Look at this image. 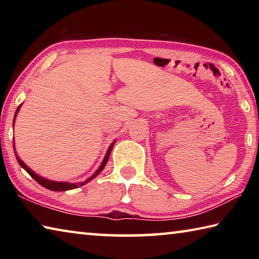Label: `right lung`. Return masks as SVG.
<instances>
[{
	"mask_svg": "<svg viewBox=\"0 0 259 259\" xmlns=\"http://www.w3.org/2000/svg\"><path fill=\"white\" fill-rule=\"evenodd\" d=\"M20 106H21V105H19L18 108H17L16 113H15V117H14V125H15L16 116H17V114H18V112H19ZM114 143H115V140H114V142L111 144V146L108 147L106 155H105L104 160H103V162H102V164H100V166L98 168L97 171H96V172H95V174L93 175V176H91L90 178H88L87 181L82 182V183L54 182V181H50V179H47V178H43V177H41V176H38V175H37V174H35V172L33 171V170L29 168V166L26 165V164L24 163V162H23V160L20 159V157L18 156V154H17V152H16V150H15V142H14V151H15V155H16V159H17V161H18V163L20 164L21 168H24V169L26 170V171H27V172L29 174V176H30V177H32L33 179H35V181H36V182H37L38 184H40V185H42L43 187L48 188V190H50V191H56V192H61V191L74 190V188H77V187H80V186L85 185L87 183H89V182L91 181V179H94L96 176H97V175H99L100 172H102V171H103V169L105 168V165H106V163H107L108 159H109V154H111V152H112V148H113V146H114Z\"/></svg>",
	"mask_w": 259,
	"mask_h": 259,
	"instance_id": "obj_1",
	"label": "right lung"
}]
</instances>
